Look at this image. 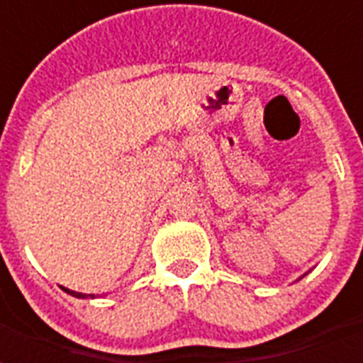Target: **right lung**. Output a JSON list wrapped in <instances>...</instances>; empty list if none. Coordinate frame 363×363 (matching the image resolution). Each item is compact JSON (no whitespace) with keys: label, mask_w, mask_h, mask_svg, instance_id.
<instances>
[{"label":"right lung","mask_w":363,"mask_h":363,"mask_svg":"<svg viewBox=\"0 0 363 363\" xmlns=\"http://www.w3.org/2000/svg\"><path fill=\"white\" fill-rule=\"evenodd\" d=\"M64 290H65V292H67V294H71V296H75V298H82V299H84V298H94V294H88V296H86V294L73 292V290H67V288H64Z\"/></svg>","instance_id":"obj_1"}]
</instances>
